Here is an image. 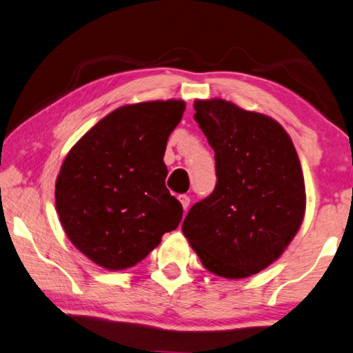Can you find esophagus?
Instances as JSON below:
<instances>
[{
    "label": "esophagus",
    "mask_w": 353,
    "mask_h": 353,
    "mask_svg": "<svg viewBox=\"0 0 353 353\" xmlns=\"http://www.w3.org/2000/svg\"><path fill=\"white\" fill-rule=\"evenodd\" d=\"M180 201H181V205H183V208H184V211H188V208H189V205H190V196L181 195V196H180Z\"/></svg>",
    "instance_id": "obj_1"
}]
</instances>
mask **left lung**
I'll return each mask as SVG.
<instances>
[{
	"instance_id": "8db88e82",
	"label": "left lung",
	"mask_w": 353,
	"mask_h": 353,
	"mask_svg": "<svg viewBox=\"0 0 353 353\" xmlns=\"http://www.w3.org/2000/svg\"><path fill=\"white\" fill-rule=\"evenodd\" d=\"M194 114L215 152L214 192L190 208L183 232L211 273L257 274L299 231L305 184L288 133L271 117L223 99L195 101Z\"/></svg>"
}]
</instances>
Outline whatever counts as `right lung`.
I'll use <instances>...</instances> for the list:
<instances>
[{
  "mask_svg": "<svg viewBox=\"0 0 353 353\" xmlns=\"http://www.w3.org/2000/svg\"><path fill=\"white\" fill-rule=\"evenodd\" d=\"M184 108L173 99L123 105L66 154L55 208L71 243L99 267H134L180 225L183 206L165 188L163 157Z\"/></svg>",
  "mask_w": 353,
  "mask_h": 353,
  "instance_id": "right-lung-1",
  "label": "right lung"
}]
</instances>
